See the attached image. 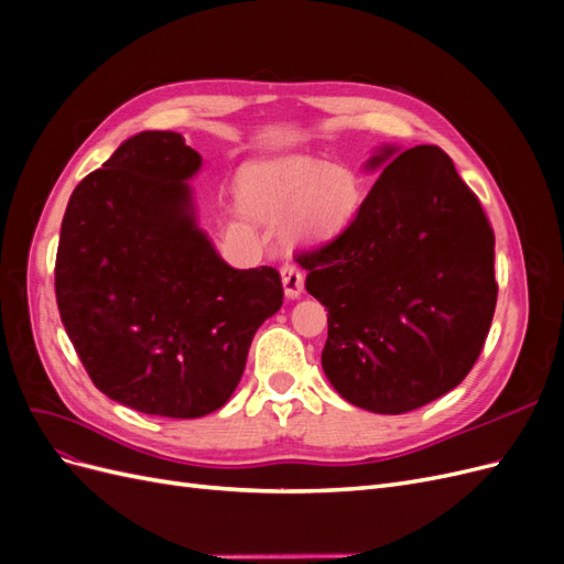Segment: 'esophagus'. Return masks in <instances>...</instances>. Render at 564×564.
Segmentation results:
<instances>
[{
    "instance_id": "obj_1",
    "label": "esophagus",
    "mask_w": 564,
    "mask_h": 564,
    "mask_svg": "<svg viewBox=\"0 0 564 564\" xmlns=\"http://www.w3.org/2000/svg\"><path fill=\"white\" fill-rule=\"evenodd\" d=\"M282 286L286 299H299L303 294V272L292 263L282 265Z\"/></svg>"
}]
</instances>
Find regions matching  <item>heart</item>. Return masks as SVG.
<instances>
[{
  "label": "heart",
  "instance_id": "heart-1",
  "mask_svg": "<svg viewBox=\"0 0 564 564\" xmlns=\"http://www.w3.org/2000/svg\"><path fill=\"white\" fill-rule=\"evenodd\" d=\"M242 212L265 226L284 224L292 249H319L340 240L360 218L367 183L350 166L280 162L245 169L237 181Z\"/></svg>",
  "mask_w": 564,
  "mask_h": 564
}]
</instances>
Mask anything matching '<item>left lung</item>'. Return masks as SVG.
<instances>
[{
  "label": "left lung",
  "mask_w": 564,
  "mask_h": 564,
  "mask_svg": "<svg viewBox=\"0 0 564 564\" xmlns=\"http://www.w3.org/2000/svg\"><path fill=\"white\" fill-rule=\"evenodd\" d=\"M355 226L301 253L327 308L322 369L346 402L404 414L445 395L480 357L497 308L494 232L437 145H381Z\"/></svg>",
  "instance_id": "left-lung-1"
}]
</instances>
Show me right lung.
<instances>
[{"label":"right lung","instance_id":"1","mask_svg":"<svg viewBox=\"0 0 564 564\" xmlns=\"http://www.w3.org/2000/svg\"><path fill=\"white\" fill-rule=\"evenodd\" d=\"M199 169L181 133L143 131L75 187L61 226L63 327L94 386L152 416L224 406L284 296L278 270L228 265L199 228Z\"/></svg>","mask_w":564,"mask_h":564}]
</instances>
